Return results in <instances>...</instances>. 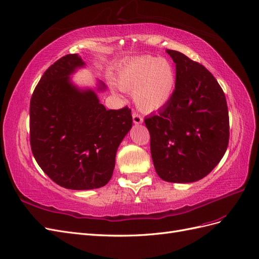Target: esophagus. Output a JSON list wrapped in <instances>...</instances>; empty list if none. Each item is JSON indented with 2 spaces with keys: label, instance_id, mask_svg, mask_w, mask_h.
Segmentation results:
<instances>
[{
  "label": "esophagus",
  "instance_id": "obj_1",
  "mask_svg": "<svg viewBox=\"0 0 259 259\" xmlns=\"http://www.w3.org/2000/svg\"><path fill=\"white\" fill-rule=\"evenodd\" d=\"M132 118H134V122L137 123V124L143 122V117L140 115L139 113H137V112L132 113Z\"/></svg>",
  "mask_w": 259,
  "mask_h": 259
}]
</instances>
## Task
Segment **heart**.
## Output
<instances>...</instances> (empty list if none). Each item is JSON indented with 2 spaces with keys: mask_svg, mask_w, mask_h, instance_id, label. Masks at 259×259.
Returning <instances> with one entry per match:
<instances>
[{
  "mask_svg": "<svg viewBox=\"0 0 259 259\" xmlns=\"http://www.w3.org/2000/svg\"><path fill=\"white\" fill-rule=\"evenodd\" d=\"M117 84L123 91H132L139 108L151 112L164 106L170 99L176 72L171 63L165 58L139 56L122 66Z\"/></svg>",
  "mask_w": 259,
  "mask_h": 259,
  "instance_id": "b5f03b06",
  "label": "heart"
}]
</instances>
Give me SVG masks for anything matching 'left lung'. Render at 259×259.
<instances>
[{
    "label": "left lung",
    "mask_w": 259,
    "mask_h": 259,
    "mask_svg": "<svg viewBox=\"0 0 259 259\" xmlns=\"http://www.w3.org/2000/svg\"><path fill=\"white\" fill-rule=\"evenodd\" d=\"M176 64V85L157 115L144 119L155 170L162 180L194 182L207 176L229 143V113L218 81L202 64L167 50Z\"/></svg>",
    "instance_id": "obj_1"
}]
</instances>
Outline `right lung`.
Here are the masks:
<instances>
[{
  "label": "right lung",
  "mask_w": 259,
  "mask_h": 259,
  "mask_svg": "<svg viewBox=\"0 0 259 259\" xmlns=\"http://www.w3.org/2000/svg\"><path fill=\"white\" fill-rule=\"evenodd\" d=\"M83 65L77 54L61 57L43 73L30 100L33 156L52 180L70 190L105 186L118 146L132 127L128 106L106 109L93 91L70 83L69 75Z\"/></svg>",
  "instance_id": "1"
}]
</instances>
